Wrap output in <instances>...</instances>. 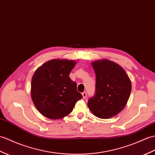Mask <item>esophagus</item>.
Wrapping results in <instances>:
<instances>
[{
  "label": "esophagus",
  "mask_w": 155,
  "mask_h": 155,
  "mask_svg": "<svg viewBox=\"0 0 155 155\" xmlns=\"http://www.w3.org/2000/svg\"><path fill=\"white\" fill-rule=\"evenodd\" d=\"M82 97H83V98H86V92H83L82 93Z\"/></svg>",
  "instance_id": "1"
}]
</instances>
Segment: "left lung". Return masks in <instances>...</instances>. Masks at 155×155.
<instances>
[{
  "mask_svg": "<svg viewBox=\"0 0 155 155\" xmlns=\"http://www.w3.org/2000/svg\"><path fill=\"white\" fill-rule=\"evenodd\" d=\"M96 74L95 94L88 101V106L96 117L107 119L124 108L131 91V83L126 72L118 64L107 59L93 61Z\"/></svg>",
  "mask_w": 155,
  "mask_h": 155,
  "instance_id": "1",
  "label": "left lung"
}]
</instances>
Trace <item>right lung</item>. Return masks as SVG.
Listing matches in <instances>:
<instances>
[{
	"label": "right lung",
	"mask_w": 155,
	"mask_h": 155,
	"mask_svg": "<svg viewBox=\"0 0 155 155\" xmlns=\"http://www.w3.org/2000/svg\"><path fill=\"white\" fill-rule=\"evenodd\" d=\"M76 62L73 60L52 59L35 71L31 78V96L43 116L59 120L69 115L78 100L77 83L69 77Z\"/></svg>",
	"instance_id": "right-lung-1"
}]
</instances>
